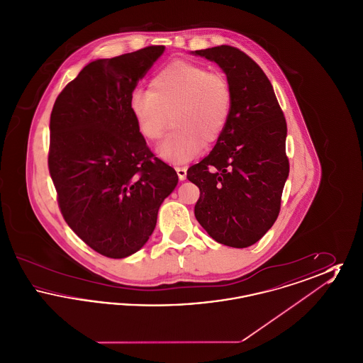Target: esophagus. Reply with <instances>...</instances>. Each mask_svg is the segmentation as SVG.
Here are the masks:
<instances>
[{"mask_svg": "<svg viewBox=\"0 0 363 363\" xmlns=\"http://www.w3.org/2000/svg\"><path fill=\"white\" fill-rule=\"evenodd\" d=\"M175 172L178 174V178H179L181 181H185V179H186V172H188L186 167H175Z\"/></svg>", "mask_w": 363, "mask_h": 363, "instance_id": "1", "label": "esophagus"}]
</instances>
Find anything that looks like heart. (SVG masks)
<instances>
[{
  "label": "heart",
  "mask_w": 363,
  "mask_h": 363,
  "mask_svg": "<svg viewBox=\"0 0 363 363\" xmlns=\"http://www.w3.org/2000/svg\"><path fill=\"white\" fill-rule=\"evenodd\" d=\"M231 99L222 74L188 61H174L156 73L148 91L132 94L130 111L141 136L151 141L163 135L170 114L174 128L159 144L157 154L184 163L222 136Z\"/></svg>",
  "instance_id": "heart-1"
}]
</instances>
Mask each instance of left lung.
I'll use <instances>...</instances> for the list:
<instances>
[{"instance_id": "left-lung-1", "label": "left lung", "mask_w": 363, "mask_h": 363, "mask_svg": "<svg viewBox=\"0 0 363 363\" xmlns=\"http://www.w3.org/2000/svg\"><path fill=\"white\" fill-rule=\"evenodd\" d=\"M216 62L231 89V113L211 154L188 170L200 189L194 216L209 237L247 247L274 225L290 166L287 123L259 65L233 46L191 52Z\"/></svg>"}]
</instances>
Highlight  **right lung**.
Masks as SVG:
<instances>
[{"instance_id": "obj_1", "label": "right lung", "mask_w": 363, "mask_h": 363, "mask_svg": "<svg viewBox=\"0 0 363 363\" xmlns=\"http://www.w3.org/2000/svg\"><path fill=\"white\" fill-rule=\"evenodd\" d=\"M164 52L148 46L86 65L50 116L49 170L70 228L95 252L123 259L154 233L157 211L178 184L138 132L130 96Z\"/></svg>"}]
</instances>
